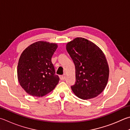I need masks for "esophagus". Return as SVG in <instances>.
Segmentation results:
<instances>
[{"mask_svg": "<svg viewBox=\"0 0 130 130\" xmlns=\"http://www.w3.org/2000/svg\"><path fill=\"white\" fill-rule=\"evenodd\" d=\"M60 78L61 80H64L65 78V75H60Z\"/></svg>", "mask_w": 130, "mask_h": 130, "instance_id": "1", "label": "esophagus"}]
</instances>
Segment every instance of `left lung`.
Listing matches in <instances>:
<instances>
[{
    "label": "left lung",
    "instance_id": "8db88e82",
    "mask_svg": "<svg viewBox=\"0 0 130 130\" xmlns=\"http://www.w3.org/2000/svg\"><path fill=\"white\" fill-rule=\"evenodd\" d=\"M66 48L75 65L73 93L84 100L96 97L104 90L109 76L105 54L93 42L82 37L68 42Z\"/></svg>",
    "mask_w": 130,
    "mask_h": 130
}]
</instances>
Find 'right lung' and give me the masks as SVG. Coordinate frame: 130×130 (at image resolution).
<instances>
[{
  "instance_id": "obj_1",
  "label": "right lung",
  "mask_w": 130,
  "mask_h": 130,
  "mask_svg": "<svg viewBox=\"0 0 130 130\" xmlns=\"http://www.w3.org/2000/svg\"><path fill=\"white\" fill-rule=\"evenodd\" d=\"M57 44L37 41L28 46L21 54L18 65L20 86L29 95L41 97L50 93L58 84L59 77L51 58Z\"/></svg>"
}]
</instances>
